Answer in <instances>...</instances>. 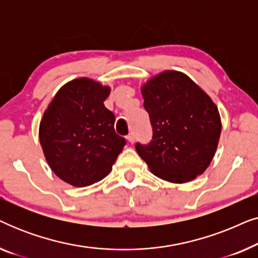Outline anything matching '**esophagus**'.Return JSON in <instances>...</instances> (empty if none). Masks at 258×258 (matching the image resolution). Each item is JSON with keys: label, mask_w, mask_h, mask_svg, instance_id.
<instances>
[{"label": "esophagus", "mask_w": 258, "mask_h": 258, "mask_svg": "<svg viewBox=\"0 0 258 258\" xmlns=\"http://www.w3.org/2000/svg\"><path fill=\"white\" fill-rule=\"evenodd\" d=\"M126 140H128V142L132 144L135 142V136H134V134H129V135L126 136Z\"/></svg>", "instance_id": "34e87169"}]
</instances>
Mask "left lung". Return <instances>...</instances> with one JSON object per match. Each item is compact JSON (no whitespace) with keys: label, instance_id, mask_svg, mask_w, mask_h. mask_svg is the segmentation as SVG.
<instances>
[{"label":"left lung","instance_id":"left-lung-1","mask_svg":"<svg viewBox=\"0 0 258 258\" xmlns=\"http://www.w3.org/2000/svg\"><path fill=\"white\" fill-rule=\"evenodd\" d=\"M153 125V140L136 150L155 176L186 183L213 161L222 123L209 95L184 73L165 70L141 87Z\"/></svg>","mask_w":258,"mask_h":258}]
</instances>
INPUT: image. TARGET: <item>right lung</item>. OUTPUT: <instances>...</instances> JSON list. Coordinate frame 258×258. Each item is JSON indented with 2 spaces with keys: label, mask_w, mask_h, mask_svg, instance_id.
Returning <instances> with one entry per match:
<instances>
[{
  "label": "right lung",
  "mask_w": 258,
  "mask_h": 258,
  "mask_svg": "<svg viewBox=\"0 0 258 258\" xmlns=\"http://www.w3.org/2000/svg\"><path fill=\"white\" fill-rule=\"evenodd\" d=\"M110 87L89 77L67 82L40 122L38 137L54 174L73 186L103 179L125 146L115 133V116L104 107Z\"/></svg>",
  "instance_id": "1"
}]
</instances>
